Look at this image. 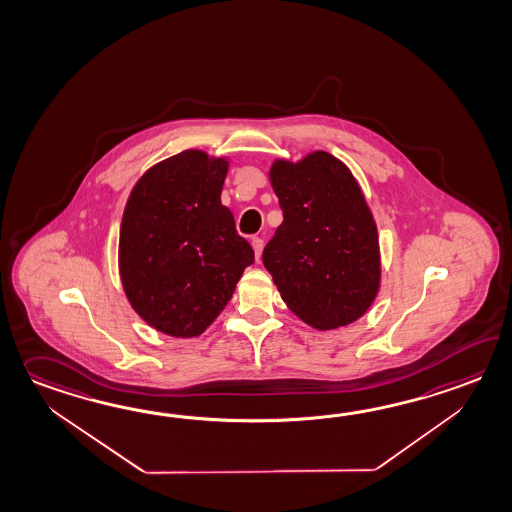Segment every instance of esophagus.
<instances>
[{
	"label": "esophagus",
	"mask_w": 512,
	"mask_h": 512,
	"mask_svg": "<svg viewBox=\"0 0 512 512\" xmlns=\"http://www.w3.org/2000/svg\"><path fill=\"white\" fill-rule=\"evenodd\" d=\"M251 246H253V251H255V259L259 261V259H261L262 248H264V240L259 239V237H253V239H251Z\"/></svg>",
	"instance_id": "obj_1"
}]
</instances>
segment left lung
Wrapping results in <instances>:
<instances>
[{
	"label": "left lung",
	"instance_id": "left-lung-1",
	"mask_svg": "<svg viewBox=\"0 0 512 512\" xmlns=\"http://www.w3.org/2000/svg\"><path fill=\"white\" fill-rule=\"evenodd\" d=\"M270 183L283 224L262 262L286 307L318 330L362 318L380 290L375 218L349 167L316 150L299 161L275 159Z\"/></svg>",
	"mask_w": 512,
	"mask_h": 512
}]
</instances>
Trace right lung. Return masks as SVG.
Segmentation results:
<instances>
[{
	"label": "right lung",
	"instance_id": "right-lung-1",
	"mask_svg": "<svg viewBox=\"0 0 512 512\" xmlns=\"http://www.w3.org/2000/svg\"><path fill=\"white\" fill-rule=\"evenodd\" d=\"M228 169L226 158L183 150L150 167L126 202L123 290L139 318L174 338L200 336L255 259L220 202Z\"/></svg>",
	"mask_w": 512,
	"mask_h": 512
}]
</instances>
